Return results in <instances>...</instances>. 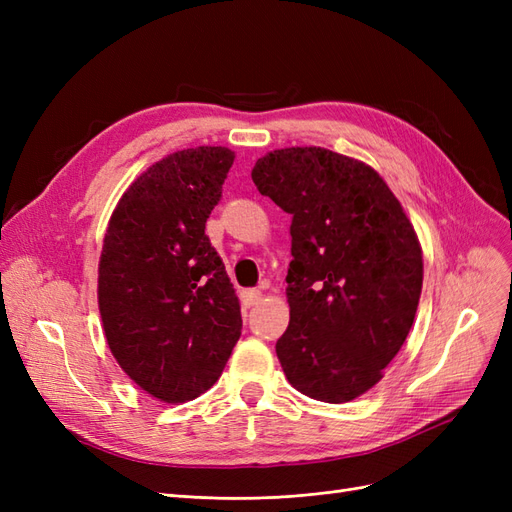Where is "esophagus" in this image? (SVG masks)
Returning <instances> with one entry per match:
<instances>
[{
	"label": "esophagus",
	"instance_id": "34e87169",
	"mask_svg": "<svg viewBox=\"0 0 512 512\" xmlns=\"http://www.w3.org/2000/svg\"><path fill=\"white\" fill-rule=\"evenodd\" d=\"M260 299H262V292H260L258 288H247V290H243V294H241V301H243L245 307L256 305Z\"/></svg>",
	"mask_w": 512,
	"mask_h": 512
}]
</instances>
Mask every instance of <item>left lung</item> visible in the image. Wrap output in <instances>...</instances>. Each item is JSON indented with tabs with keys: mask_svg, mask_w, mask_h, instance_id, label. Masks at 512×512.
<instances>
[{
	"mask_svg": "<svg viewBox=\"0 0 512 512\" xmlns=\"http://www.w3.org/2000/svg\"><path fill=\"white\" fill-rule=\"evenodd\" d=\"M252 179L292 215L277 359L303 395L346 404L380 382L412 329L423 288L416 232L376 170L342 153L277 149Z\"/></svg>",
	"mask_w": 512,
	"mask_h": 512,
	"instance_id": "left-lung-1",
	"label": "left lung"
}]
</instances>
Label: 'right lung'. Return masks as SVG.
<instances>
[{
  "mask_svg": "<svg viewBox=\"0 0 512 512\" xmlns=\"http://www.w3.org/2000/svg\"><path fill=\"white\" fill-rule=\"evenodd\" d=\"M235 160L226 147L147 168L108 222L98 303L108 348L143 391L183 404L211 389L241 335V307L205 235Z\"/></svg>",
  "mask_w": 512,
  "mask_h": 512,
  "instance_id": "right-lung-1",
  "label": "right lung"
}]
</instances>
